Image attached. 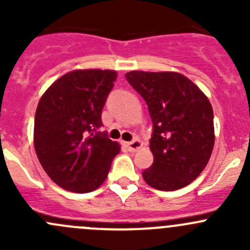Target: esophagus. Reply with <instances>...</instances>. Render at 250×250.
I'll return each mask as SVG.
<instances>
[{"label": "esophagus", "instance_id": "1", "mask_svg": "<svg viewBox=\"0 0 250 250\" xmlns=\"http://www.w3.org/2000/svg\"><path fill=\"white\" fill-rule=\"evenodd\" d=\"M141 146H143V143L140 140H133L130 143H127V147L130 152H135V151L139 150Z\"/></svg>", "mask_w": 250, "mask_h": 250}]
</instances>
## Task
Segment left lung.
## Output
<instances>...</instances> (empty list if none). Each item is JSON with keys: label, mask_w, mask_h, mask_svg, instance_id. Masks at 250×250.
<instances>
[{"label": "left lung", "mask_w": 250, "mask_h": 250, "mask_svg": "<svg viewBox=\"0 0 250 250\" xmlns=\"http://www.w3.org/2000/svg\"><path fill=\"white\" fill-rule=\"evenodd\" d=\"M128 82L145 99L153 123V165L143 172L147 185L174 191L192 183L213 152L210 102L191 80L174 71H130Z\"/></svg>", "instance_id": "1"}]
</instances>
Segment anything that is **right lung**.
<instances>
[{"mask_svg": "<svg viewBox=\"0 0 250 250\" xmlns=\"http://www.w3.org/2000/svg\"><path fill=\"white\" fill-rule=\"evenodd\" d=\"M116 78L115 70H74L52 83L40 99L35 151L47 175L64 190H97L120 153L117 141L94 134Z\"/></svg>", "mask_w": 250, "mask_h": 250, "instance_id": "1", "label": "right lung"}]
</instances>
